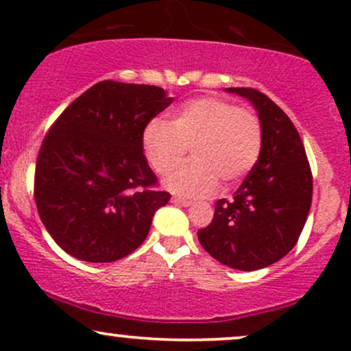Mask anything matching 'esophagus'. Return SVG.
<instances>
[{"label": "esophagus", "mask_w": 351, "mask_h": 351, "mask_svg": "<svg viewBox=\"0 0 351 351\" xmlns=\"http://www.w3.org/2000/svg\"><path fill=\"white\" fill-rule=\"evenodd\" d=\"M171 203H175V204H178V206H184V208H188V206H191V201L189 199H184V198H180V196H173L171 198Z\"/></svg>", "instance_id": "obj_1"}]
</instances>
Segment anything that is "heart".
Listing matches in <instances>:
<instances>
[{"label":"heart","mask_w":351,"mask_h":351,"mask_svg":"<svg viewBox=\"0 0 351 351\" xmlns=\"http://www.w3.org/2000/svg\"><path fill=\"white\" fill-rule=\"evenodd\" d=\"M148 163L168 173L189 148L193 158L163 180L165 188L186 198L216 191L219 180L234 184L254 170L263 152V125L249 108L217 97L193 99L173 110L170 123L148 120L142 134Z\"/></svg>","instance_id":"b5f03b06"}]
</instances>
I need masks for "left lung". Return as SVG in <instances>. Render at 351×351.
<instances>
[{"instance_id":"left-lung-1","label":"left lung","mask_w":351,"mask_h":351,"mask_svg":"<svg viewBox=\"0 0 351 351\" xmlns=\"http://www.w3.org/2000/svg\"><path fill=\"white\" fill-rule=\"evenodd\" d=\"M247 99L263 125V152L234 198L216 203L198 239L216 261L237 271L264 269L292 251L312 204V171L299 132L285 112L256 88L229 87Z\"/></svg>"}]
</instances>
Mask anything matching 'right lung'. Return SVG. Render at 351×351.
<instances>
[{"instance_id": "add662e5", "label": "right lung", "mask_w": 351, "mask_h": 351, "mask_svg": "<svg viewBox=\"0 0 351 351\" xmlns=\"http://www.w3.org/2000/svg\"><path fill=\"white\" fill-rule=\"evenodd\" d=\"M171 102L162 87L104 80L51 127L36 163L34 199L44 228L75 259L128 256L170 201V193L153 188L142 134Z\"/></svg>"}]
</instances>
